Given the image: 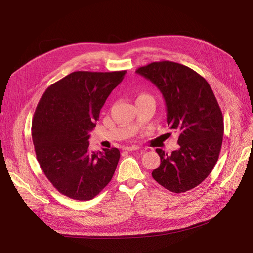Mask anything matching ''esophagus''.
I'll list each match as a JSON object with an SVG mask.
<instances>
[{"label": "esophagus", "instance_id": "obj_1", "mask_svg": "<svg viewBox=\"0 0 253 253\" xmlns=\"http://www.w3.org/2000/svg\"><path fill=\"white\" fill-rule=\"evenodd\" d=\"M124 150H126V151H137V150H139V147H138V145H127V147L124 148Z\"/></svg>", "mask_w": 253, "mask_h": 253}]
</instances>
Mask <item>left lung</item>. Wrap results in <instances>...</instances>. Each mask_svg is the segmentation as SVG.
Returning a JSON list of instances; mask_svg holds the SVG:
<instances>
[{"instance_id":"left-lung-1","label":"left lung","mask_w":253,"mask_h":253,"mask_svg":"<svg viewBox=\"0 0 253 253\" xmlns=\"http://www.w3.org/2000/svg\"><path fill=\"white\" fill-rule=\"evenodd\" d=\"M136 73L163 94L168 126L179 135L172 154L156 149L160 166L153 178L171 192H186L208 177L218 159L224 119L216 98L205 78L179 63L153 62Z\"/></svg>"}]
</instances>
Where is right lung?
I'll list each match as a JSON object with an SVG mask.
<instances>
[{
	"label": "right lung",
	"mask_w": 253,
	"mask_h": 253,
	"mask_svg": "<svg viewBox=\"0 0 253 253\" xmlns=\"http://www.w3.org/2000/svg\"><path fill=\"white\" fill-rule=\"evenodd\" d=\"M126 73L74 72L51 84L38 103L32 125L37 159L52 186L73 200L94 198L116 170L119 150L90 153L88 139Z\"/></svg>",
	"instance_id": "right-lung-1"
}]
</instances>
